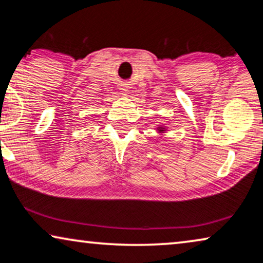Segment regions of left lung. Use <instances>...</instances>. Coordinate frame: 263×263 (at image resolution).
Here are the masks:
<instances>
[{
	"label": "left lung",
	"mask_w": 263,
	"mask_h": 263,
	"mask_svg": "<svg viewBox=\"0 0 263 263\" xmlns=\"http://www.w3.org/2000/svg\"><path fill=\"white\" fill-rule=\"evenodd\" d=\"M159 132H163V129H160V130Z\"/></svg>",
	"instance_id": "1"
}]
</instances>
